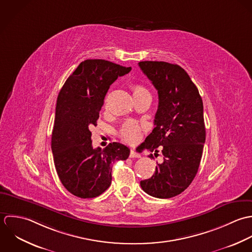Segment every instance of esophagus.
<instances>
[{"label":"esophagus","instance_id":"esophagus-1","mask_svg":"<svg viewBox=\"0 0 252 252\" xmlns=\"http://www.w3.org/2000/svg\"><path fill=\"white\" fill-rule=\"evenodd\" d=\"M129 157L133 158H140L141 156H140L138 153H136V152L131 150V151H130V154H129Z\"/></svg>","mask_w":252,"mask_h":252}]
</instances>
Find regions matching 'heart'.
Listing matches in <instances>:
<instances>
[{"instance_id": "b5f03b06", "label": "heart", "mask_w": 252, "mask_h": 252, "mask_svg": "<svg viewBox=\"0 0 252 252\" xmlns=\"http://www.w3.org/2000/svg\"><path fill=\"white\" fill-rule=\"evenodd\" d=\"M130 88H131V91H132L133 97H137V96H140L142 94H148L147 90L141 85L134 84V85H131ZM121 136L125 141H126L128 143H135L140 138V127H139V126L136 123L132 122V121L126 122L121 129Z\"/></svg>"}]
</instances>
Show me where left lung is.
<instances>
[{"label":"left lung","mask_w":252,"mask_h":252,"mask_svg":"<svg viewBox=\"0 0 252 252\" xmlns=\"http://www.w3.org/2000/svg\"><path fill=\"white\" fill-rule=\"evenodd\" d=\"M138 65L158 95L156 126L141 145L155 156L159 147L163 157L151 178L140 185L152 197L169 199L185 191L198 172L205 141L202 100L179 65L163 61H141Z\"/></svg>","instance_id":"left-lung-1"}]
</instances>
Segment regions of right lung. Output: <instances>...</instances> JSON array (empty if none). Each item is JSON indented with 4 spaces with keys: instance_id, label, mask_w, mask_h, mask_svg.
<instances>
[{
    "instance_id": "obj_1",
    "label": "right lung",
    "mask_w": 252,
    "mask_h": 252,
    "mask_svg": "<svg viewBox=\"0 0 252 252\" xmlns=\"http://www.w3.org/2000/svg\"><path fill=\"white\" fill-rule=\"evenodd\" d=\"M130 70L107 60L88 59L80 63L59 92L51 151L62 185L76 197L100 196L111 185V164L129 156L128 147L118 142L94 149L91 128L97 125L110 86Z\"/></svg>"
}]
</instances>
